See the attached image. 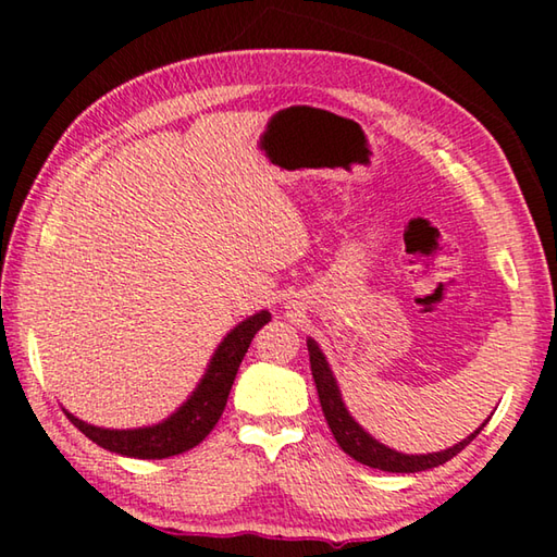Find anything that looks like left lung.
I'll return each instance as SVG.
<instances>
[{"label":"left lung","mask_w":557,"mask_h":557,"mask_svg":"<svg viewBox=\"0 0 557 557\" xmlns=\"http://www.w3.org/2000/svg\"><path fill=\"white\" fill-rule=\"evenodd\" d=\"M307 348H309V363H312V375L317 383L319 403H322L324 418L329 422V428H332V435L336 437L338 447H342L348 457H354L356 461H361V465H366V467H373L381 471H395V474H414V471L435 469L440 465H445V461H449L455 455H459V451L465 449L488 422V420L482 422V428H476L469 437H465L461 442H457V445H451L442 451H430V455H403V451L385 447L383 442H379L373 435H369V432H366L361 425H358L342 398V391H338V383H336L332 366H329L326 356L322 354V348H319V344L312 336L307 338Z\"/></svg>","instance_id":"1"}]
</instances>
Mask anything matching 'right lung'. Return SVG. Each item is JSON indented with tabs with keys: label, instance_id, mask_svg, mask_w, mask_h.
<instances>
[{
	"label": "right lung",
	"instance_id": "right-lung-1",
	"mask_svg": "<svg viewBox=\"0 0 557 557\" xmlns=\"http://www.w3.org/2000/svg\"><path fill=\"white\" fill-rule=\"evenodd\" d=\"M268 309H260L248 319H243L240 324H235L228 334L223 336V342L215 348L206 373L201 375L199 385L194 393L178 405V408L164 418L157 425L135 428V430H110L98 428L90 422L75 418L73 412L63 408L65 418H69L83 435L96 442L102 449L115 451L122 457H135V459H164L182 455L191 447L206 440V435L215 428V422L221 420L228 403V393L233 388L235 373L240 369L243 356L248 354V346L262 326L270 322Z\"/></svg>",
	"mask_w": 557,
	"mask_h": 557
}]
</instances>
